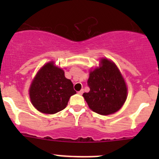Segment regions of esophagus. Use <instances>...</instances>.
I'll use <instances>...</instances> for the list:
<instances>
[{
  "label": "esophagus",
  "instance_id": "34e87169",
  "mask_svg": "<svg viewBox=\"0 0 159 159\" xmlns=\"http://www.w3.org/2000/svg\"><path fill=\"white\" fill-rule=\"evenodd\" d=\"M78 94H81H81H82L83 93H84V90H83V89H81V91H78Z\"/></svg>",
  "mask_w": 159,
  "mask_h": 159
}]
</instances>
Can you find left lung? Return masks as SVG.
Instances as JSON below:
<instances>
[{"mask_svg":"<svg viewBox=\"0 0 159 159\" xmlns=\"http://www.w3.org/2000/svg\"><path fill=\"white\" fill-rule=\"evenodd\" d=\"M90 91L83 97L93 111L102 115L113 114L121 108L127 98V87L122 75L113 62L101 61L100 68L90 72Z\"/></svg>","mask_w":159,"mask_h":159,"instance_id":"left-lung-1","label":"left lung"}]
</instances>
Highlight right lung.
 I'll return each mask as SVG.
<instances>
[{"instance_id":"1","label":"right lung","mask_w":159,"mask_h":159,"mask_svg":"<svg viewBox=\"0 0 159 159\" xmlns=\"http://www.w3.org/2000/svg\"><path fill=\"white\" fill-rule=\"evenodd\" d=\"M76 94L71 81L62 69L49 62L38 71L30 87L32 105L44 114H55L66 108L70 96Z\"/></svg>"}]
</instances>
